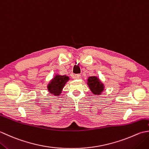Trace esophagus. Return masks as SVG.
Segmentation results:
<instances>
[{
  "label": "esophagus",
  "instance_id": "esophagus-1",
  "mask_svg": "<svg viewBox=\"0 0 149 149\" xmlns=\"http://www.w3.org/2000/svg\"><path fill=\"white\" fill-rule=\"evenodd\" d=\"M74 77L75 79H79L81 78V75L80 74H75L74 75Z\"/></svg>",
  "mask_w": 149,
  "mask_h": 149
}]
</instances>
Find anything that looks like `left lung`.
I'll return each instance as SVG.
<instances>
[{
    "instance_id": "left-lung-1",
    "label": "left lung",
    "mask_w": 149,
    "mask_h": 149,
    "mask_svg": "<svg viewBox=\"0 0 149 149\" xmlns=\"http://www.w3.org/2000/svg\"><path fill=\"white\" fill-rule=\"evenodd\" d=\"M88 84L91 91L95 95L100 94L104 90L103 84L96 77H90L88 78Z\"/></svg>"
}]
</instances>
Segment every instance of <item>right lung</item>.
Returning a JSON list of instances; mask_svg holds the SVG:
<instances>
[{
    "instance_id": "obj_1",
    "label": "right lung",
    "mask_w": 149,
    "mask_h": 149,
    "mask_svg": "<svg viewBox=\"0 0 149 149\" xmlns=\"http://www.w3.org/2000/svg\"><path fill=\"white\" fill-rule=\"evenodd\" d=\"M68 80L69 77L66 75H56L49 84L48 89L49 91L55 95H59Z\"/></svg>"
}]
</instances>
